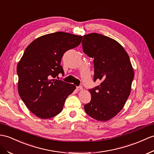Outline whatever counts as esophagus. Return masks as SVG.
Instances as JSON below:
<instances>
[{"label": "esophagus", "mask_w": 154, "mask_h": 154, "mask_svg": "<svg viewBox=\"0 0 154 154\" xmlns=\"http://www.w3.org/2000/svg\"><path fill=\"white\" fill-rule=\"evenodd\" d=\"M82 89H83V87H82V85L77 86V87H76V90H77V91H80V90H82Z\"/></svg>", "instance_id": "34e87169"}]
</instances>
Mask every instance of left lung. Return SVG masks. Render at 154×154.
<instances>
[{
	"instance_id": "left-lung-1",
	"label": "left lung",
	"mask_w": 154,
	"mask_h": 154,
	"mask_svg": "<svg viewBox=\"0 0 154 154\" xmlns=\"http://www.w3.org/2000/svg\"><path fill=\"white\" fill-rule=\"evenodd\" d=\"M83 51L93 59V81L101 83L89 89L91 101L86 114L98 121H108L124 106L130 95L134 71L128 54L121 44L98 33L84 36Z\"/></svg>"
}]
</instances>
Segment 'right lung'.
Wrapping results in <instances>:
<instances>
[{"label": "right lung", "mask_w": 154, "mask_h": 154, "mask_svg": "<svg viewBox=\"0 0 154 154\" xmlns=\"http://www.w3.org/2000/svg\"><path fill=\"white\" fill-rule=\"evenodd\" d=\"M82 36L57 32L36 38L25 49L18 63V93L32 113L42 119L57 116L76 89L74 84L55 79L64 74L61 58L77 47Z\"/></svg>", "instance_id": "obj_1"}]
</instances>
